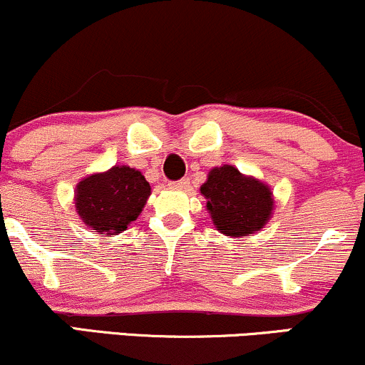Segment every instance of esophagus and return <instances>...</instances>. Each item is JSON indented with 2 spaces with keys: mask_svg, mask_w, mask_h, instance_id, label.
I'll list each match as a JSON object with an SVG mask.
<instances>
[{
  "mask_svg": "<svg viewBox=\"0 0 365 365\" xmlns=\"http://www.w3.org/2000/svg\"><path fill=\"white\" fill-rule=\"evenodd\" d=\"M172 187H175V190H187L190 187V179H181V181L172 182Z\"/></svg>",
  "mask_w": 365,
  "mask_h": 365,
  "instance_id": "1",
  "label": "esophagus"
}]
</instances>
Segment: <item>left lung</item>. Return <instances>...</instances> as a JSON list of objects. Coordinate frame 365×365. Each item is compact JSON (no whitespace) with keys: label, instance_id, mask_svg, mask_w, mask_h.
<instances>
[{"label":"left lung","instance_id":"left-lung-1","mask_svg":"<svg viewBox=\"0 0 365 365\" xmlns=\"http://www.w3.org/2000/svg\"><path fill=\"white\" fill-rule=\"evenodd\" d=\"M200 193L207 200L212 222L224 236L255 235L272 217L271 186L253 175L241 174L232 165L214 167Z\"/></svg>","mask_w":365,"mask_h":365}]
</instances>
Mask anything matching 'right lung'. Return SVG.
<instances>
[{
  "label": "right lung",
  "mask_w": 365,
  "mask_h": 365,
  "mask_svg": "<svg viewBox=\"0 0 365 365\" xmlns=\"http://www.w3.org/2000/svg\"><path fill=\"white\" fill-rule=\"evenodd\" d=\"M151 195L141 172L129 165H113L81 179L73 203L83 222L98 235H120L138 219Z\"/></svg>",
  "instance_id": "1"
}]
</instances>
